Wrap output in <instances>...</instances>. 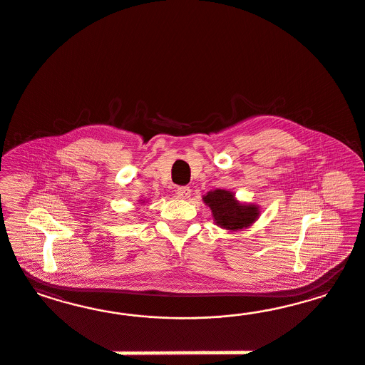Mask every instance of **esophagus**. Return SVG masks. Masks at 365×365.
Segmentation results:
<instances>
[{"label":"esophagus","instance_id":"1","mask_svg":"<svg viewBox=\"0 0 365 365\" xmlns=\"http://www.w3.org/2000/svg\"><path fill=\"white\" fill-rule=\"evenodd\" d=\"M191 195V190L187 186H180L177 188V197L179 199H187Z\"/></svg>","mask_w":365,"mask_h":365}]
</instances>
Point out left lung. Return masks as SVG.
<instances>
[{
  "label": "left lung",
  "mask_w": 365,
  "mask_h": 365,
  "mask_svg": "<svg viewBox=\"0 0 365 365\" xmlns=\"http://www.w3.org/2000/svg\"><path fill=\"white\" fill-rule=\"evenodd\" d=\"M203 202L210 207L214 222L226 230L237 232L249 227L259 217V207L257 205H246L235 199L232 191L217 188L209 191Z\"/></svg>",
  "instance_id": "8db88e82"
}]
</instances>
